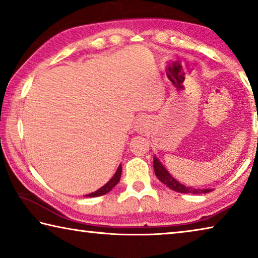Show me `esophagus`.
I'll return each instance as SVG.
<instances>
[{
    "label": "esophagus",
    "instance_id": "34e87169",
    "mask_svg": "<svg viewBox=\"0 0 258 258\" xmlns=\"http://www.w3.org/2000/svg\"><path fill=\"white\" fill-rule=\"evenodd\" d=\"M149 127V120H148L147 116H140L137 121V126H135V130L138 132H146V130Z\"/></svg>",
    "mask_w": 258,
    "mask_h": 258
}]
</instances>
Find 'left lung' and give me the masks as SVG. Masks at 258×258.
Segmentation results:
<instances>
[{"mask_svg": "<svg viewBox=\"0 0 258 258\" xmlns=\"http://www.w3.org/2000/svg\"><path fill=\"white\" fill-rule=\"evenodd\" d=\"M154 169H155L156 176L158 177V180L160 182H163L166 186L169 187V189L173 191L181 192V194H194V195L207 194V192L212 191L211 189H195V187L183 185L182 183L175 180L171 174L166 171V168L161 165L160 161L157 159L156 157H154Z\"/></svg>", "mask_w": 258, "mask_h": 258, "instance_id": "obj_1", "label": "left lung"}]
</instances>
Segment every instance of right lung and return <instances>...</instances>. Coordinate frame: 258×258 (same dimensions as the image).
Here are the masks:
<instances>
[{
	"label": "right lung",
	"instance_id": "add662e5",
	"mask_svg": "<svg viewBox=\"0 0 258 258\" xmlns=\"http://www.w3.org/2000/svg\"><path fill=\"white\" fill-rule=\"evenodd\" d=\"M120 175H121V166L119 165V167H118V169H117V171H116L115 175H113V176L110 178V181H109V182L107 183V184H104L102 187H100V189L97 190L95 192H92V194L87 195L86 197H99V196H102V195L108 194V192L111 191L112 187L115 186V185L117 184V183L119 182Z\"/></svg>",
	"mask_w": 258,
	"mask_h": 258
}]
</instances>
